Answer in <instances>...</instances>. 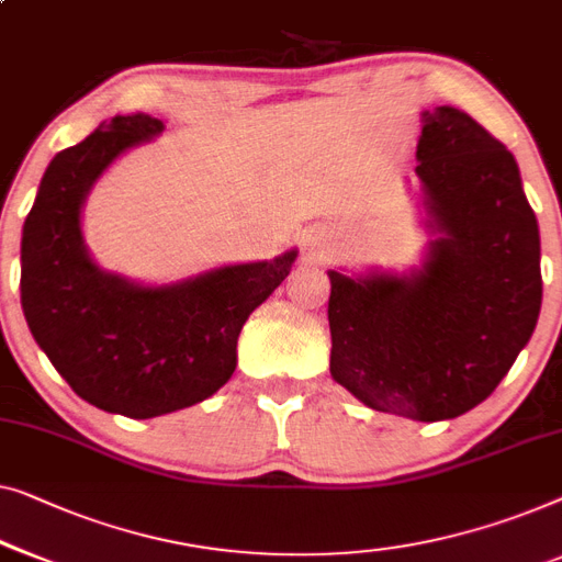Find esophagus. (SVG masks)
I'll return each instance as SVG.
<instances>
[{
  "instance_id": "esophagus-1",
  "label": "esophagus",
  "mask_w": 562,
  "mask_h": 562,
  "mask_svg": "<svg viewBox=\"0 0 562 562\" xmlns=\"http://www.w3.org/2000/svg\"><path fill=\"white\" fill-rule=\"evenodd\" d=\"M301 246H304V250H308V254H319L322 238L314 231H308V233H304V238H301Z\"/></svg>"
}]
</instances>
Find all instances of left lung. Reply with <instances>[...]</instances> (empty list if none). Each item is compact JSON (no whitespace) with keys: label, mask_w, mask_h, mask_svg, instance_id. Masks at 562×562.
Instances as JSON below:
<instances>
[{"label":"left lung","mask_w":562,"mask_h":562,"mask_svg":"<svg viewBox=\"0 0 562 562\" xmlns=\"http://www.w3.org/2000/svg\"><path fill=\"white\" fill-rule=\"evenodd\" d=\"M416 157L441 238L411 276L329 271V370L368 408L434 423L486 401L530 341L540 233L515 157L467 111H423Z\"/></svg>","instance_id":"obj_1"}]
</instances>
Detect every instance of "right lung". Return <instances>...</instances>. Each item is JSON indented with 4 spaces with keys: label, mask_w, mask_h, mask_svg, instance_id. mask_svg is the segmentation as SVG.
<instances>
[{
    "label": "right lung",
    "mask_w": 562,
    "mask_h": 562,
    "mask_svg": "<svg viewBox=\"0 0 562 562\" xmlns=\"http://www.w3.org/2000/svg\"><path fill=\"white\" fill-rule=\"evenodd\" d=\"M149 113L116 116L55 154L22 227V312L65 382L95 408L154 418L217 393L243 324L286 279L296 250L146 289L103 273L80 235V205L121 151L157 136Z\"/></svg>",
    "instance_id": "1"
}]
</instances>
